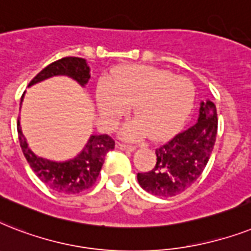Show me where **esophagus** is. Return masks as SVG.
<instances>
[{"instance_id": "esophagus-1", "label": "esophagus", "mask_w": 251, "mask_h": 251, "mask_svg": "<svg viewBox=\"0 0 251 251\" xmlns=\"http://www.w3.org/2000/svg\"><path fill=\"white\" fill-rule=\"evenodd\" d=\"M116 146H118L120 150H127V151H133V150H136V146L128 145V144H123V142H118Z\"/></svg>"}]
</instances>
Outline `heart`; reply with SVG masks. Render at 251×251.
<instances>
[{
    "mask_svg": "<svg viewBox=\"0 0 251 251\" xmlns=\"http://www.w3.org/2000/svg\"><path fill=\"white\" fill-rule=\"evenodd\" d=\"M196 89L188 77L151 66H131L111 79V88H98L97 102L110 127L132 110V123L126 136L138 138L148 133L163 140L179 131L193 109Z\"/></svg>",
    "mask_w": 251,
    "mask_h": 251,
    "instance_id": "1",
    "label": "heart"
}]
</instances>
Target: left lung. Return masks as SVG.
Wrapping results in <instances>:
<instances>
[{"instance_id": "obj_1", "label": "left lung", "mask_w": 251, "mask_h": 251, "mask_svg": "<svg viewBox=\"0 0 251 251\" xmlns=\"http://www.w3.org/2000/svg\"><path fill=\"white\" fill-rule=\"evenodd\" d=\"M218 114L214 102H201L197 122L155 149L157 163L149 172L137 174L146 192L172 197L186 190L201 176L215 145Z\"/></svg>"}]
</instances>
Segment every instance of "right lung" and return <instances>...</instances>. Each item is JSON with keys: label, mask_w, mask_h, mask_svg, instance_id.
Listing matches in <instances>:
<instances>
[{"label": "right lung", "mask_w": 251, "mask_h": 251, "mask_svg": "<svg viewBox=\"0 0 251 251\" xmlns=\"http://www.w3.org/2000/svg\"><path fill=\"white\" fill-rule=\"evenodd\" d=\"M53 76H69L81 87H85V84L91 79V69L84 58H62L40 71L31 80L28 87ZM22 101L23 96L21 107ZM17 127L22 151L31 168L45 185L58 193L76 194L91 188L100 175L106 154L115 148V141L109 135H92L76 157L65 162H55L36 155L28 146L19 119Z\"/></svg>", "instance_id": "1"}]
</instances>
